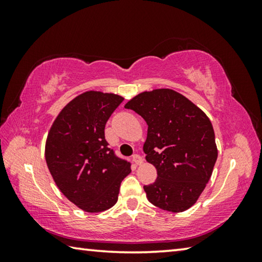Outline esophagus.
I'll return each mask as SVG.
<instances>
[{
    "instance_id": "34e87169",
    "label": "esophagus",
    "mask_w": 262,
    "mask_h": 262,
    "mask_svg": "<svg viewBox=\"0 0 262 262\" xmlns=\"http://www.w3.org/2000/svg\"><path fill=\"white\" fill-rule=\"evenodd\" d=\"M132 161L135 164V165H141V164L143 163V158H142L140 155H134V156L132 157Z\"/></svg>"
}]
</instances>
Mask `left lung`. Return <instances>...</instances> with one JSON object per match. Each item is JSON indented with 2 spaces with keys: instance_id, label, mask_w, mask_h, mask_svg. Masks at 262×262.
Segmentation results:
<instances>
[{
  "instance_id": "left-lung-1",
  "label": "left lung",
  "mask_w": 262,
  "mask_h": 262,
  "mask_svg": "<svg viewBox=\"0 0 262 262\" xmlns=\"http://www.w3.org/2000/svg\"><path fill=\"white\" fill-rule=\"evenodd\" d=\"M125 107L148 125L143 151L157 170L155 183L143 187L149 202L172 212L187 210L205 189L217 159L209 118L171 89L142 92Z\"/></svg>"
}]
</instances>
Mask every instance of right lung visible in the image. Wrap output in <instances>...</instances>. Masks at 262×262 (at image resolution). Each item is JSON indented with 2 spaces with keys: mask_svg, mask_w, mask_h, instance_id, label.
<instances>
[{
  "mask_svg": "<svg viewBox=\"0 0 262 262\" xmlns=\"http://www.w3.org/2000/svg\"><path fill=\"white\" fill-rule=\"evenodd\" d=\"M119 95L86 91L62 108L48 132L45 158L59 189L86 212L110 209L130 163L117 157L105 140V125L122 103Z\"/></svg>",
  "mask_w": 262,
  "mask_h": 262,
  "instance_id": "1",
  "label": "right lung"
}]
</instances>
